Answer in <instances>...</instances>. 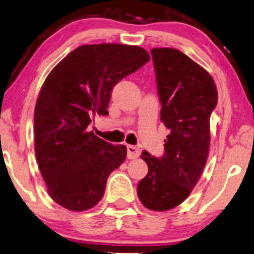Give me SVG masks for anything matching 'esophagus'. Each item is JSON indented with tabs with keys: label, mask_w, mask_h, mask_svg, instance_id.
<instances>
[{
	"label": "esophagus",
	"mask_w": 254,
	"mask_h": 254,
	"mask_svg": "<svg viewBox=\"0 0 254 254\" xmlns=\"http://www.w3.org/2000/svg\"><path fill=\"white\" fill-rule=\"evenodd\" d=\"M127 158L129 159H136L137 157H139L140 151L138 147L133 146V145H127Z\"/></svg>",
	"instance_id": "obj_1"
}]
</instances>
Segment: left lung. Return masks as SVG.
Returning a JSON list of instances; mask_svg holds the SVG:
<instances>
[{"label": "left lung", "mask_w": 254, "mask_h": 254, "mask_svg": "<svg viewBox=\"0 0 254 254\" xmlns=\"http://www.w3.org/2000/svg\"><path fill=\"white\" fill-rule=\"evenodd\" d=\"M151 55L162 103L160 121L170 132L162 158L146 151L140 155L149 171L138 183L137 193L146 208L162 212L182 204L200 178L218 92L212 76L182 51L155 48Z\"/></svg>", "instance_id": "obj_1"}]
</instances>
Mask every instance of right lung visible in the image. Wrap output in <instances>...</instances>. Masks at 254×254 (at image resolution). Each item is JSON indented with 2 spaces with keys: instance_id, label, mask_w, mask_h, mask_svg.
Returning a JSON list of instances; mask_svg holds the SVG:
<instances>
[{
  "instance_id": "obj_1",
  "label": "right lung",
  "mask_w": 254,
  "mask_h": 254,
  "mask_svg": "<svg viewBox=\"0 0 254 254\" xmlns=\"http://www.w3.org/2000/svg\"><path fill=\"white\" fill-rule=\"evenodd\" d=\"M149 61L137 46L85 44L48 75L35 107V155L48 193L61 206L85 211L103 197L127 147L107 143L88 127L92 115H108L114 86Z\"/></svg>"
}]
</instances>
